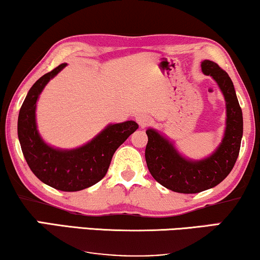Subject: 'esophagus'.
I'll return each mask as SVG.
<instances>
[{"label": "esophagus", "mask_w": 260, "mask_h": 260, "mask_svg": "<svg viewBox=\"0 0 260 260\" xmlns=\"http://www.w3.org/2000/svg\"><path fill=\"white\" fill-rule=\"evenodd\" d=\"M136 122L138 123V125L144 127V126H147L148 124H150L151 119H150V117L144 115V113H138V115L136 116Z\"/></svg>", "instance_id": "1"}]
</instances>
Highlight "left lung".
<instances>
[{
    "label": "left lung",
    "mask_w": 260,
    "mask_h": 260,
    "mask_svg": "<svg viewBox=\"0 0 260 260\" xmlns=\"http://www.w3.org/2000/svg\"><path fill=\"white\" fill-rule=\"evenodd\" d=\"M206 76L219 85L226 102V129L221 143L211 156L199 161L183 157L168 138L148 129L145 161L152 177L163 187L183 194H195L215 187L233 169L243 137V112L233 83L225 71L211 60L201 62Z\"/></svg>",
    "instance_id": "1"
}]
</instances>
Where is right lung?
Instances as JSON below:
<instances>
[{
    "mask_svg": "<svg viewBox=\"0 0 260 260\" xmlns=\"http://www.w3.org/2000/svg\"><path fill=\"white\" fill-rule=\"evenodd\" d=\"M67 63L46 73L28 91L17 119V136L27 165L39 180L62 191H78L93 186L106 175L115 151L137 130L134 120L110 124L93 140L72 150L46 144L39 135L35 109L39 95Z\"/></svg>",
    "mask_w": 260,
    "mask_h": 260,
    "instance_id": "add662e5",
    "label": "right lung"
}]
</instances>
